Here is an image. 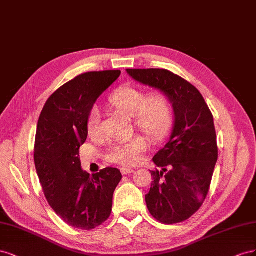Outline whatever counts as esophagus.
<instances>
[{"mask_svg": "<svg viewBox=\"0 0 256 256\" xmlns=\"http://www.w3.org/2000/svg\"><path fill=\"white\" fill-rule=\"evenodd\" d=\"M121 172H122L123 174H133V172H134V170H132V168H126V167H123V168H121Z\"/></svg>", "mask_w": 256, "mask_h": 256, "instance_id": "esophagus-1", "label": "esophagus"}]
</instances>
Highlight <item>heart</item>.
<instances>
[{
	"mask_svg": "<svg viewBox=\"0 0 256 256\" xmlns=\"http://www.w3.org/2000/svg\"><path fill=\"white\" fill-rule=\"evenodd\" d=\"M109 104L120 112L132 116L134 126L152 140H160L168 132L174 119L172 105L163 92H146L140 88L124 86L116 89L109 98ZM91 136L100 133V114L98 108L90 112L86 123ZM146 138L136 135L114 142L106 152L109 162L130 166L140 162L147 150Z\"/></svg>",
	"mask_w": 256,
	"mask_h": 256,
	"instance_id": "heart-1",
	"label": "heart"
}]
</instances>
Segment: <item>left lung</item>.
Listing matches in <instances>:
<instances>
[{"label":"left lung","instance_id":"left-lung-1","mask_svg":"<svg viewBox=\"0 0 256 256\" xmlns=\"http://www.w3.org/2000/svg\"><path fill=\"white\" fill-rule=\"evenodd\" d=\"M126 72L136 82L166 94L172 105V135L153 158L162 170L151 172L146 204L160 223L184 222L202 207L212 179L218 160L214 116L200 92L174 72L160 68Z\"/></svg>","mask_w":256,"mask_h":256}]
</instances>
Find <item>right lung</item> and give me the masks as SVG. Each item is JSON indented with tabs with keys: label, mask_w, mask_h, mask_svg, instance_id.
<instances>
[{
	"label": "right lung",
	"mask_w": 256,
	"mask_h": 256,
	"mask_svg": "<svg viewBox=\"0 0 256 256\" xmlns=\"http://www.w3.org/2000/svg\"><path fill=\"white\" fill-rule=\"evenodd\" d=\"M120 70L84 72L60 86L40 116L34 162L50 207L75 228L90 230L112 214L114 192L122 179L118 168L90 174L82 170L79 148L86 140V123L96 100Z\"/></svg>",
	"instance_id": "obj_1"
}]
</instances>
